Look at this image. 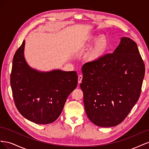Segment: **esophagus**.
<instances>
[{
    "label": "esophagus",
    "instance_id": "obj_1",
    "mask_svg": "<svg viewBox=\"0 0 149 149\" xmlns=\"http://www.w3.org/2000/svg\"><path fill=\"white\" fill-rule=\"evenodd\" d=\"M82 79H83V76L82 75H79L78 76V83H81L82 81Z\"/></svg>",
    "mask_w": 149,
    "mask_h": 149
}]
</instances>
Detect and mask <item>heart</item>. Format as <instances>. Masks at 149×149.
I'll return each mask as SVG.
<instances>
[{"instance_id": "b5f03b06", "label": "heart", "mask_w": 149, "mask_h": 149, "mask_svg": "<svg viewBox=\"0 0 149 149\" xmlns=\"http://www.w3.org/2000/svg\"><path fill=\"white\" fill-rule=\"evenodd\" d=\"M97 37L96 35L89 34L83 37L81 42V45L83 47H87L95 42L88 53V58L90 61H95L100 59L107 49V38L105 37H101L97 39Z\"/></svg>"}]
</instances>
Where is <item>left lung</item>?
I'll list each match as a JSON object with an SVG mask.
<instances>
[{"label": "left lung", "mask_w": 149, "mask_h": 149, "mask_svg": "<svg viewBox=\"0 0 149 149\" xmlns=\"http://www.w3.org/2000/svg\"><path fill=\"white\" fill-rule=\"evenodd\" d=\"M84 109L93 124L110 127L121 123L137 102L145 65L136 43L122 37L112 53L82 67Z\"/></svg>", "instance_id": "left-lung-1"}]
</instances>
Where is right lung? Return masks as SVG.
<instances>
[{
    "label": "right lung",
    "instance_id": "1",
    "mask_svg": "<svg viewBox=\"0 0 149 149\" xmlns=\"http://www.w3.org/2000/svg\"><path fill=\"white\" fill-rule=\"evenodd\" d=\"M25 40L12 61L10 84L15 104L25 118L38 124L55 121L70 94L77 86L76 72L55 70L40 71L24 57Z\"/></svg>",
    "mask_w": 149,
    "mask_h": 149
}]
</instances>
